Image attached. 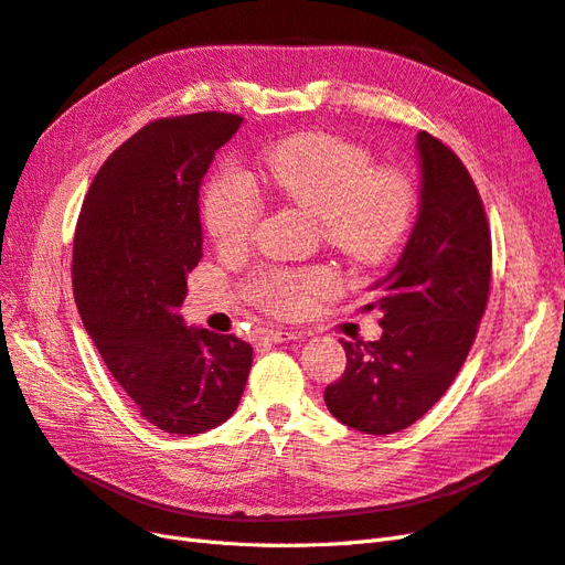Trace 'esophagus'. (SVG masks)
Here are the masks:
<instances>
[{
    "mask_svg": "<svg viewBox=\"0 0 565 565\" xmlns=\"http://www.w3.org/2000/svg\"><path fill=\"white\" fill-rule=\"evenodd\" d=\"M264 341H270V344H285V341H292L297 339L295 332H285V330H266L262 334Z\"/></svg>",
    "mask_w": 565,
    "mask_h": 565,
    "instance_id": "obj_1",
    "label": "esophagus"
}]
</instances>
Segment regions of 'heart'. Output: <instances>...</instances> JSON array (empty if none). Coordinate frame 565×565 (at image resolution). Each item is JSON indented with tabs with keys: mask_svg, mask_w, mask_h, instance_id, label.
Segmentation results:
<instances>
[{
	"mask_svg": "<svg viewBox=\"0 0 565 565\" xmlns=\"http://www.w3.org/2000/svg\"><path fill=\"white\" fill-rule=\"evenodd\" d=\"M264 179L282 202L322 218V235L355 262L377 264L398 247L413 221L415 195L398 172H374L370 152L328 134H303L273 146L264 160ZM262 216V198L249 177L224 167L204 200V221L221 249L243 247ZM328 273L295 278L270 273L256 295L270 309L292 313L303 306L306 287H330Z\"/></svg>",
	"mask_w": 565,
	"mask_h": 565,
	"instance_id": "obj_1",
	"label": "heart"
}]
</instances>
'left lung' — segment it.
Returning <instances> with one entry per match:
<instances>
[{
  "label": "left lung",
  "mask_w": 565,
  "mask_h": 565,
  "mask_svg": "<svg viewBox=\"0 0 565 565\" xmlns=\"http://www.w3.org/2000/svg\"><path fill=\"white\" fill-rule=\"evenodd\" d=\"M419 210L407 243L363 311L382 316L377 341H341L347 370L324 388L330 413L355 431L407 429L465 365L490 289V231L481 195L455 152L417 134Z\"/></svg>",
  "instance_id": "1"
}]
</instances>
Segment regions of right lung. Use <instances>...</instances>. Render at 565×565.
I'll use <instances>...</instances> for the list:
<instances>
[{
  "label": "right lung",
  "instance_id": "1",
  "mask_svg": "<svg viewBox=\"0 0 565 565\" xmlns=\"http://www.w3.org/2000/svg\"><path fill=\"white\" fill-rule=\"evenodd\" d=\"M241 115L158 119L119 146L82 204L73 287L84 330L141 415L167 434L224 424L243 398L252 347L185 324L202 259L200 185Z\"/></svg>",
  "mask_w": 565,
  "mask_h": 565
}]
</instances>
